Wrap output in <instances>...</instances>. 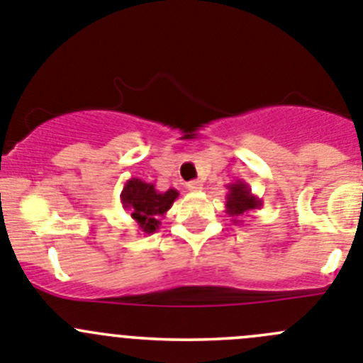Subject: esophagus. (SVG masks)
I'll list each match as a JSON object with an SVG mask.
<instances>
[{
    "label": "esophagus",
    "mask_w": 363,
    "mask_h": 363,
    "mask_svg": "<svg viewBox=\"0 0 363 363\" xmlns=\"http://www.w3.org/2000/svg\"><path fill=\"white\" fill-rule=\"evenodd\" d=\"M188 189H189V191H201V189H202V181L188 182Z\"/></svg>",
    "instance_id": "34e87169"
}]
</instances>
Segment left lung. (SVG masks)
Returning a JSON list of instances; mask_svg holds the SVG:
<instances>
[{
  "instance_id": "1",
  "label": "left lung",
  "mask_w": 363,
  "mask_h": 363,
  "mask_svg": "<svg viewBox=\"0 0 363 363\" xmlns=\"http://www.w3.org/2000/svg\"><path fill=\"white\" fill-rule=\"evenodd\" d=\"M225 188L229 189L228 195H225V213L231 216V222H243V220H240L242 216L254 211V209L262 208V201L250 191V186L247 182L236 181L228 184Z\"/></svg>"
}]
</instances>
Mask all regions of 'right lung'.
<instances>
[{
    "instance_id": "right-lung-1",
    "label": "right lung",
    "mask_w": 363,
    "mask_h": 363,
    "mask_svg": "<svg viewBox=\"0 0 363 363\" xmlns=\"http://www.w3.org/2000/svg\"><path fill=\"white\" fill-rule=\"evenodd\" d=\"M179 197L177 189L159 191L154 182L132 177L125 182L120 201L125 211L138 222L143 235H154L161 225V218Z\"/></svg>"
}]
</instances>
